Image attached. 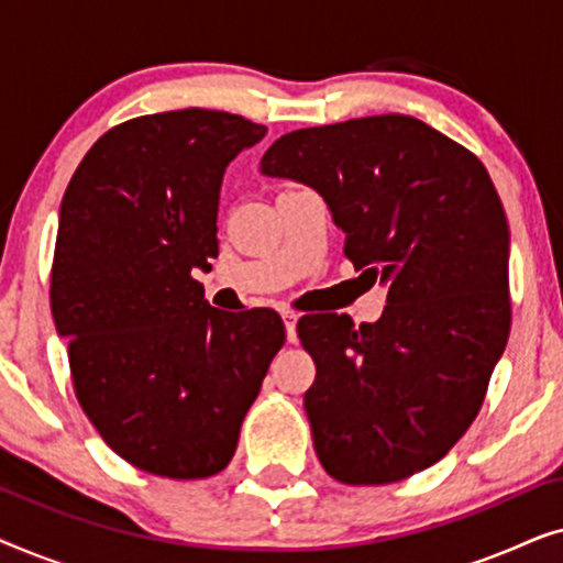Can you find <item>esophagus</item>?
<instances>
[{
	"mask_svg": "<svg viewBox=\"0 0 563 563\" xmlns=\"http://www.w3.org/2000/svg\"><path fill=\"white\" fill-rule=\"evenodd\" d=\"M282 318H284V328H287L289 343H295L297 341V318H299V314L291 312V310H282Z\"/></svg>",
	"mask_w": 563,
	"mask_h": 563,
	"instance_id": "34e87169",
	"label": "esophagus"
}]
</instances>
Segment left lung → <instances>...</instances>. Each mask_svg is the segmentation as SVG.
Listing matches in <instances>:
<instances>
[{
	"label": "left lung",
	"instance_id": "1",
	"mask_svg": "<svg viewBox=\"0 0 563 563\" xmlns=\"http://www.w3.org/2000/svg\"><path fill=\"white\" fill-rule=\"evenodd\" d=\"M266 176L310 184L361 276L387 282L376 322L310 314L297 333L318 459L343 484H391L441 461L484 405L510 335V233L487 168L410 114L291 130Z\"/></svg>",
	"mask_w": 563,
	"mask_h": 563
}]
</instances>
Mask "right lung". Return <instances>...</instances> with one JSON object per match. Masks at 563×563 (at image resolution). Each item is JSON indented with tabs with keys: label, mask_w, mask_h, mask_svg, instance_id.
Here are the masks:
<instances>
[{
	"label": "right lung",
	"mask_w": 563,
	"mask_h": 563,
	"mask_svg": "<svg viewBox=\"0 0 563 563\" xmlns=\"http://www.w3.org/2000/svg\"><path fill=\"white\" fill-rule=\"evenodd\" d=\"M264 135L202 107L143 114L107 130L66 187L53 320L84 415L141 472H222L287 341L274 310H214L191 276L218 256L225 166Z\"/></svg>",
	"instance_id": "right-lung-1"
}]
</instances>
